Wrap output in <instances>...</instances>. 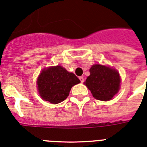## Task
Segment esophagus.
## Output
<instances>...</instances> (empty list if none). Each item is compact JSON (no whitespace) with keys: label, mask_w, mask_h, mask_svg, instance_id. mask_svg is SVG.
Returning <instances> with one entry per match:
<instances>
[{"label":"esophagus","mask_w":147,"mask_h":147,"mask_svg":"<svg viewBox=\"0 0 147 147\" xmlns=\"http://www.w3.org/2000/svg\"><path fill=\"white\" fill-rule=\"evenodd\" d=\"M79 79L80 81H81V83H84V77L81 76V77H79Z\"/></svg>","instance_id":"obj_1"}]
</instances>
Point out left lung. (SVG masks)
Returning a JSON list of instances; mask_svg holds the SVG:
<instances>
[{
	"label": "left lung",
	"instance_id": "1",
	"mask_svg": "<svg viewBox=\"0 0 147 147\" xmlns=\"http://www.w3.org/2000/svg\"><path fill=\"white\" fill-rule=\"evenodd\" d=\"M90 73L84 84L95 98L109 101L117 93L121 80L117 70L109 66L95 64L90 69Z\"/></svg>",
	"mask_w": 147,
	"mask_h": 147
}]
</instances>
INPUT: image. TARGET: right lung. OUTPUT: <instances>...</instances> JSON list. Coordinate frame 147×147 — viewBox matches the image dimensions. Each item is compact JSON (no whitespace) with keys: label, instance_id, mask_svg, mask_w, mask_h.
<instances>
[{"label":"right lung","instance_id":"1","mask_svg":"<svg viewBox=\"0 0 147 147\" xmlns=\"http://www.w3.org/2000/svg\"><path fill=\"white\" fill-rule=\"evenodd\" d=\"M81 81L61 66L45 68L37 78L38 91L42 99L58 104L69 96L71 88Z\"/></svg>","mask_w":147,"mask_h":147}]
</instances>
